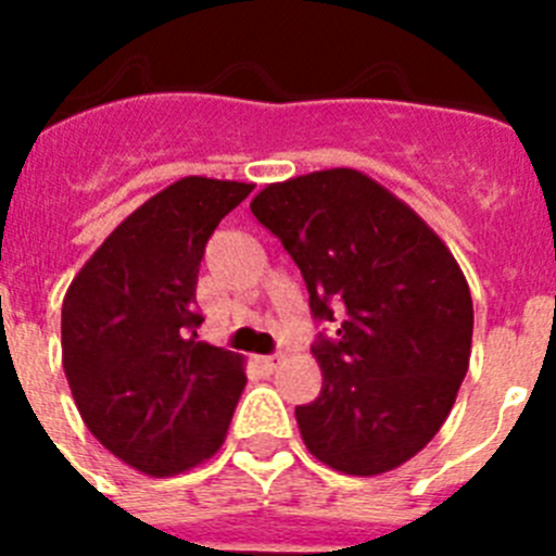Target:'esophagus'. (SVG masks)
<instances>
[{"label":"esophagus","instance_id":"34e87169","mask_svg":"<svg viewBox=\"0 0 556 556\" xmlns=\"http://www.w3.org/2000/svg\"><path fill=\"white\" fill-rule=\"evenodd\" d=\"M255 365L262 367L264 372H273L278 370V365H281V356H255Z\"/></svg>","mask_w":556,"mask_h":556}]
</instances>
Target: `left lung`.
<instances>
[{
	"label": "left lung",
	"instance_id": "1",
	"mask_svg": "<svg viewBox=\"0 0 556 556\" xmlns=\"http://www.w3.org/2000/svg\"><path fill=\"white\" fill-rule=\"evenodd\" d=\"M308 289L323 390L298 406L312 456L348 476L409 462L445 424L468 372L473 301L445 242L365 172L323 169L264 186L250 203Z\"/></svg>",
	"mask_w": 556,
	"mask_h": 556
}]
</instances>
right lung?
Wrapping results in <instances>:
<instances>
[{
  "instance_id": "add662e5",
  "label": "right lung",
  "mask_w": 556,
  "mask_h": 556,
  "mask_svg": "<svg viewBox=\"0 0 556 556\" xmlns=\"http://www.w3.org/2000/svg\"><path fill=\"white\" fill-rule=\"evenodd\" d=\"M253 184L175 180L122 219L68 283L63 370L88 431L147 476L214 456L248 376L239 353L198 342L205 244Z\"/></svg>"
}]
</instances>
